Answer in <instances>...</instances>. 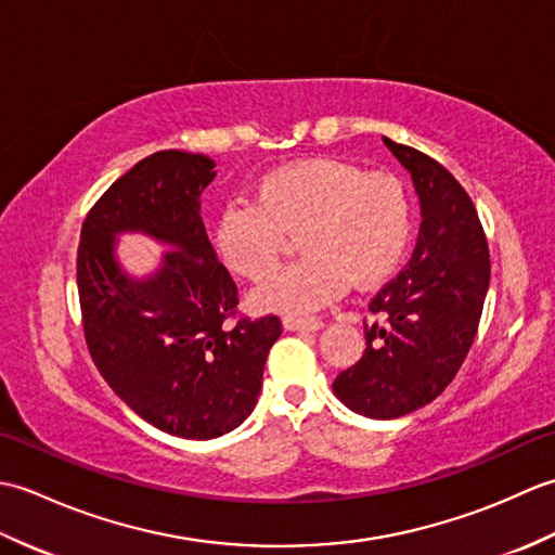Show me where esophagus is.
I'll list each match as a JSON object with an SVG mask.
<instances>
[{
    "mask_svg": "<svg viewBox=\"0 0 555 555\" xmlns=\"http://www.w3.org/2000/svg\"><path fill=\"white\" fill-rule=\"evenodd\" d=\"M284 326L288 328V332H317V328L324 326V322L317 320V317L286 314V317H284Z\"/></svg>",
    "mask_w": 555,
    "mask_h": 555,
    "instance_id": "34e87169",
    "label": "esophagus"
}]
</instances>
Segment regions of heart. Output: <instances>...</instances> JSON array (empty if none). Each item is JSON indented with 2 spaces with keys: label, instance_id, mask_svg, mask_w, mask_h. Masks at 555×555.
Instances as JSON below:
<instances>
[{
  "label": "heart",
  "instance_id": "obj_1",
  "mask_svg": "<svg viewBox=\"0 0 555 555\" xmlns=\"http://www.w3.org/2000/svg\"><path fill=\"white\" fill-rule=\"evenodd\" d=\"M410 203L391 173H364L344 159L312 157L267 171L253 203L221 209L215 245L229 269L264 281L283 254L285 233L299 231L306 255L257 291L269 310H314L336 298L348 279L370 286L405 255Z\"/></svg>",
  "mask_w": 555,
  "mask_h": 555
}]
</instances>
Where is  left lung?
I'll list each match as a JSON object with an SVG mask.
<instances>
[{
  "label": "left lung",
  "instance_id": "8db88e82",
  "mask_svg": "<svg viewBox=\"0 0 555 555\" xmlns=\"http://www.w3.org/2000/svg\"><path fill=\"white\" fill-rule=\"evenodd\" d=\"M384 145L412 176L422 223L408 267L370 302L367 348L334 382L340 403L372 420L403 417L443 393L477 336L491 279L465 188L424 152L388 138Z\"/></svg>",
  "mask_w": 555,
  "mask_h": 555
}]
</instances>
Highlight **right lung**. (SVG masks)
Returning a JSON list of instances; mask_svg holds the SVG:
<instances>
[{
    "mask_svg": "<svg viewBox=\"0 0 555 555\" xmlns=\"http://www.w3.org/2000/svg\"><path fill=\"white\" fill-rule=\"evenodd\" d=\"M205 155L162 150L116 179L90 209L78 245V296L88 350L135 415L181 439H217L247 420L262 388L279 317L223 326L238 288L199 219L215 181ZM145 232L172 247L150 278L115 257L116 234Z\"/></svg>",
    "mask_w": 555,
    "mask_h": 555,
    "instance_id": "right-lung-1",
    "label": "right lung"
}]
</instances>
